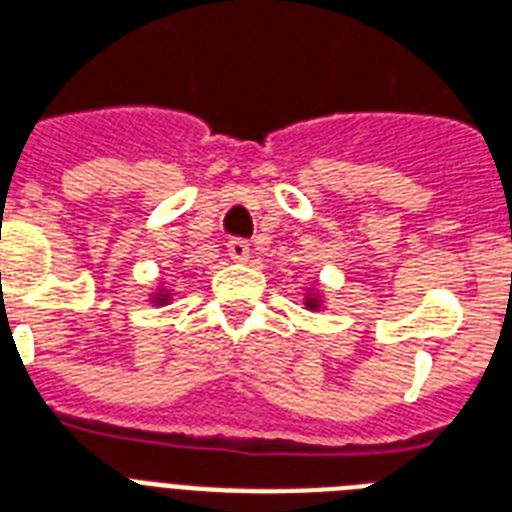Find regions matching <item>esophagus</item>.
Segmentation results:
<instances>
[{
  "instance_id": "34e87169",
  "label": "esophagus",
  "mask_w": 512,
  "mask_h": 512,
  "mask_svg": "<svg viewBox=\"0 0 512 512\" xmlns=\"http://www.w3.org/2000/svg\"><path fill=\"white\" fill-rule=\"evenodd\" d=\"M226 247H228V257L236 260V263H244V260L249 257V242H244V239H231Z\"/></svg>"
}]
</instances>
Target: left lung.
I'll return each mask as SVG.
<instances>
[{
	"label": "left lung",
	"instance_id": "obj_1",
	"mask_svg": "<svg viewBox=\"0 0 512 512\" xmlns=\"http://www.w3.org/2000/svg\"><path fill=\"white\" fill-rule=\"evenodd\" d=\"M307 307H310V310H315V307H318V299L315 297H307V302H305Z\"/></svg>",
	"mask_w": 512,
	"mask_h": 512
}]
</instances>
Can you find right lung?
I'll use <instances>...</instances> for the list:
<instances>
[{"instance_id": "obj_1", "label": "right lung", "mask_w": 512, "mask_h": 512, "mask_svg": "<svg viewBox=\"0 0 512 512\" xmlns=\"http://www.w3.org/2000/svg\"><path fill=\"white\" fill-rule=\"evenodd\" d=\"M168 294H165V292H160V294H157V297H155V302H157V305H165V302H168Z\"/></svg>"}]
</instances>
